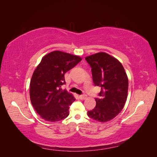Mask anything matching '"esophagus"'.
<instances>
[{
  "mask_svg": "<svg viewBox=\"0 0 157 157\" xmlns=\"http://www.w3.org/2000/svg\"><path fill=\"white\" fill-rule=\"evenodd\" d=\"M79 98L82 99V100H84V99L86 98L87 96H86V94H82V95H79Z\"/></svg>",
  "mask_w": 157,
  "mask_h": 157,
  "instance_id": "1",
  "label": "esophagus"
}]
</instances>
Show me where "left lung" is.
Masks as SVG:
<instances>
[{"instance_id": "obj_1", "label": "left lung", "mask_w": 157, "mask_h": 157, "mask_svg": "<svg viewBox=\"0 0 157 157\" xmlns=\"http://www.w3.org/2000/svg\"><path fill=\"white\" fill-rule=\"evenodd\" d=\"M91 67L93 82L101 88L96 105L88 111L90 118L106 122L122 111L128 92V78L121 63L105 52H98L85 59Z\"/></svg>"}]
</instances>
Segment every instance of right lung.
Wrapping results in <instances>:
<instances>
[{"label":"right lung","mask_w":157,"mask_h":157,"mask_svg":"<svg viewBox=\"0 0 157 157\" xmlns=\"http://www.w3.org/2000/svg\"><path fill=\"white\" fill-rule=\"evenodd\" d=\"M81 57L61 51L45 55L33 73L29 96L33 107L41 117L50 122L65 119L75 98L61 86L65 73L81 61Z\"/></svg>","instance_id":"add662e5"}]
</instances>
